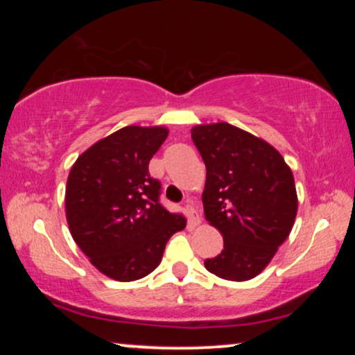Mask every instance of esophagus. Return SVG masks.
<instances>
[{"mask_svg": "<svg viewBox=\"0 0 355 355\" xmlns=\"http://www.w3.org/2000/svg\"><path fill=\"white\" fill-rule=\"evenodd\" d=\"M186 213H187V218H189V225H191V226L200 225V215H198L197 208H196V205H193L192 200L186 202Z\"/></svg>", "mask_w": 355, "mask_h": 355, "instance_id": "34e87169", "label": "esophagus"}]
</instances>
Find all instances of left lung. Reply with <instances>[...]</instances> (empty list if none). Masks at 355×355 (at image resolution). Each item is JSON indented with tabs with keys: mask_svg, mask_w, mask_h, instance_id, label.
Returning <instances> with one entry per match:
<instances>
[{
	"mask_svg": "<svg viewBox=\"0 0 355 355\" xmlns=\"http://www.w3.org/2000/svg\"><path fill=\"white\" fill-rule=\"evenodd\" d=\"M191 134L207 166L203 211L225 242L205 268L227 281L255 278L293 230V171L278 150L236 125L200 124Z\"/></svg>",
	"mask_w": 355,
	"mask_h": 355,
	"instance_id": "left-lung-1",
	"label": "left lung"
}]
</instances>
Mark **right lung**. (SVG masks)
Here are the masks:
<instances>
[{"mask_svg": "<svg viewBox=\"0 0 355 355\" xmlns=\"http://www.w3.org/2000/svg\"><path fill=\"white\" fill-rule=\"evenodd\" d=\"M168 137L162 125H125L87 148L72 164L66 218L72 239L111 279L135 281L157 268L186 218L159 203L162 184L148 163Z\"/></svg>", "mask_w": 355, "mask_h": 355, "instance_id": "1", "label": "right lung"}]
</instances>
